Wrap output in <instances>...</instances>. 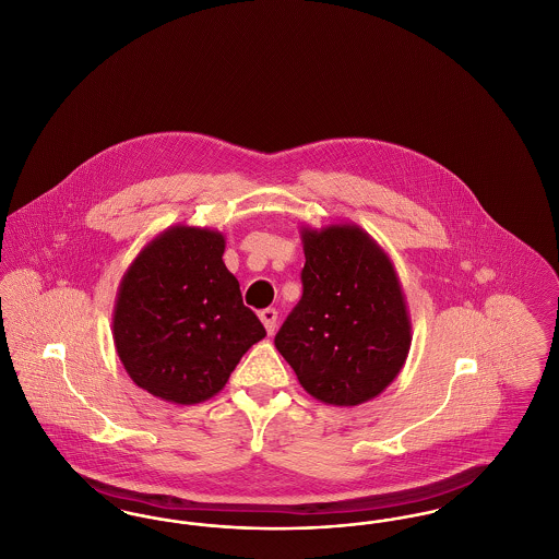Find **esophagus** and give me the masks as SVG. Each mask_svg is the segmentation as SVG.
I'll list each match as a JSON object with an SVG mask.
<instances>
[{
	"label": "esophagus",
	"mask_w": 559,
	"mask_h": 559,
	"mask_svg": "<svg viewBox=\"0 0 559 559\" xmlns=\"http://www.w3.org/2000/svg\"><path fill=\"white\" fill-rule=\"evenodd\" d=\"M260 320L264 322L267 335H274V331H276V320H278V312H276L274 308H266V310H262V312H260Z\"/></svg>",
	"instance_id": "1"
}]
</instances>
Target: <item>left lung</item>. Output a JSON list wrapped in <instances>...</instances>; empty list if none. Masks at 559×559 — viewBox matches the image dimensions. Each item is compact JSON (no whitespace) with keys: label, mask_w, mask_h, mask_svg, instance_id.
<instances>
[{"label":"left lung","mask_w":559,"mask_h":559,"mask_svg":"<svg viewBox=\"0 0 559 559\" xmlns=\"http://www.w3.org/2000/svg\"><path fill=\"white\" fill-rule=\"evenodd\" d=\"M301 242L304 295L274 346L320 402L377 399L399 377L413 342L394 264L358 224L301 226Z\"/></svg>","instance_id":"8db88e82"}]
</instances>
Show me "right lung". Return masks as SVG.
<instances>
[{
    "label": "right lung",
    "mask_w": 559,
    "mask_h": 559,
    "mask_svg": "<svg viewBox=\"0 0 559 559\" xmlns=\"http://www.w3.org/2000/svg\"><path fill=\"white\" fill-rule=\"evenodd\" d=\"M222 233L169 226L126 270L112 342L133 383L171 404L213 399L242 354L266 337L222 255Z\"/></svg>",
    "instance_id": "add662e5"
}]
</instances>
